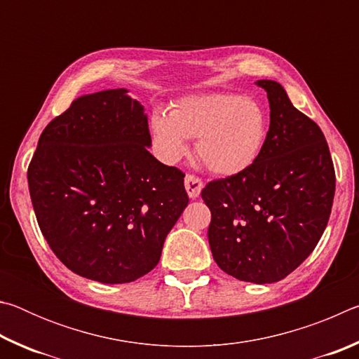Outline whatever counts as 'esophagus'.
Segmentation results:
<instances>
[{
  "label": "esophagus",
  "mask_w": 359,
  "mask_h": 359,
  "mask_svg": "<svg viewBox=\"0 0 359 359\" xmlns=\"http://www.w3.org/2000/svg\"><path fill=\"white\" fill-rule=\"evenodd\" d=\"M185 190L188 193V196L191 199L198 198L199 193L203 190V180L194 174H187L185 175Z\"/></svg>",
  "instance_id": "1"
}]
</instances>
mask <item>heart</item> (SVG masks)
I'll return each mask as SVG.
<instances>
[{
	"instance_id": "b5f03b06",
	"label": "heart",
	"mask_w": 359,
	"mask_h": 359,
	"mask_svg": "<svg viewBox=\"0 0 359 359\" xmlns=\"http://www.w3.org/2000/svg\"><path fill=\"white\" fill-rule=\"evenodd\" d=\"M160 155L175 163L187 151V137H196V155L209 171L234 175L250 168L264 149L269 121L263 104L250 96L209 93L188 96L171 115L150 120Z\"/></svg>"
}]
</instances>
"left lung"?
I'll return each instance as SVG.
<instances>
[{
	"instance_id": "left-lung-1",
	"label": "left lung",
	"mask_w": 359,
	"mask_h": 359,
	"mask_svg": "<svg viewBox=\"0 0 359 359\" xmlns=\"http://www.w3.org/2000/svg\"><path fill=\"white\" fill-rule=\"evenodd\" d=\"M271 125L264 149L239 174L209 182V245L222 271L242 282L274 283L317 247L330 220L336 172L323 131L291 104L280 83L258 81Z\"/></svg>"
}]
</instances>
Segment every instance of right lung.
<instances>
[{
	"label": "right lung",
	"mask_w": 359,
	"mask_h": 359,
	"mask_svg": "<svg viewBox=\"0 0 359 359\" xmlns=\"http://www.w3.org/2000/svg\"><path fill=\"white\" fill-rule=\"evenodd\" d=\"M150 144L144 107L125 88L79 96L42 131L29 196L48 247L76 274L128 283L160 261L188 194L185 174Z\"/></svg>",
	"instance_id": "obj_1"
}]
</instances>
